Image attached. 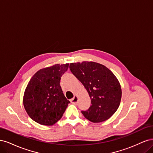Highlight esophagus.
<instances>
[{
	"mask_svg": "<svg viewBox=\"0 0 153 153\" xmlns=\"http://www.w3.org/2000/svg\"><path fill=\"white\" fill-rule=\"evenodd\" d=\"M71 103L74 104V105H76L78 103V98L76 96H74V98L71 100Z\"/></svg>",
	"mask_w": 153,
	"mask_h": 153,
	"instance_id": "esophagus-1",
	"label": "esophagus"
}]
</instances>
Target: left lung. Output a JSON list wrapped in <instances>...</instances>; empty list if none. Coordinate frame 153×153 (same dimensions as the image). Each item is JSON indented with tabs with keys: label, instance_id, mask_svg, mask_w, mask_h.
Segmentation results:
<instances>
[{
	"label": "left lung",
	"instance_id": "left-lung-1",
	"mask_svg": "<svg viewBox=\"0 0 153 153\" xmlns=\"http://www.w3.org/2000/svg\"><path fill=\"white\" fill-rule=\"evenodd\" d=\"M69 68L91 100L89 109L82 111L84 116L92 123L103 122L112 117L119 108L122 96L121 85L114 74L94 62L71 63Z\"/></svg>",
	"mask_w": 153,
	"mask_h": 153
}]
</instances>
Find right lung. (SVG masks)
Wrapping results in <instances>:
<instances>
[{"label":"right lung","instance_id":"1","mask_svg":"<svg viewBox=\"0 0 153 153\" xmlns=\"http://www.w3.org/2000/svg\"><path fill=\"white\" fill-rule=\"evenodd\" d=\"M69 64H55L37 71L28 83L24 106L29 117L40 124L52 126L61 119L70 101L60 85Z\"/></svg>","mask_w":153,"mask_h":153}]
</instances>
